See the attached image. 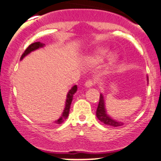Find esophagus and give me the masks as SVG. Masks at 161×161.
<instances>
[{"instance_id":"1","label":"esophagus","mask_w":161,"mask_h":161,"mask_svg":"<svg viewBox=\"0 0 161 161\" xmlns=\"http://www.w3.org/2000/svg\"><path fill=\"white\" fill-rule=\"evenodd\" d=\"M94 84V82L92 80H88L87 82H86L85 83V86L86 87V88H90V87H92V86H93Z\"/></svg>"}]
</instances>
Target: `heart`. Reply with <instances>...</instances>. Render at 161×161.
Instances as JSON below:
<instances>
[{"instance_id": "b5f03b06", "label": "heart", "mask_w": 161, "mask_h": 161, "mask_svg": "<svg viewBox=\"0 0 161 161\" xmlns=\"http://www.w3.org/2000/svg\"><path fill=\"white\" fill-rule=\"evenodd\" d=\"M110 50L107 47H99L95 50L91 56L87 58V61L90 63H93V64H97L103 61V59L107 58L109 55ZM109 62L111 64H114L118 60V55L116 53H111L109 55Z\"/></svg>"}]
</instances>
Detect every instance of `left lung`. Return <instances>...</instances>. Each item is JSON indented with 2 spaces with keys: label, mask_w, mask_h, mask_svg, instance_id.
I'll list each match as a JSON object with an SVG mask.
<instances>
[{
  "label": "left lung",
  "mask_w": 161,
  "mask_h": 161,
  "mask_svg": "<svg viewBox=\"0 0 161 161\" xmlns=\"http://www.w3.org/2000/svg\"><path fill=\"white\" fill-rule=\"evenodd\" d=\"M147 83H148V76H147ZM97 117L101 122H103L105 125H108L113 126V127H118V126H121L123 125V122L114 119L108 114L106 110V106H105L104 97H103V95L102 93H100V101H99V104L97 109Z\"/></svg>",
  "instance_id": "1"
}]
</instances>
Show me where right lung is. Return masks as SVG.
<instances>
[{
    "label": "right lung",
    "instance_id": "obj_1",
    "mask_svg": "<svg viewBox=\"0 0 161 161\" xmlns=\"http://www.w3.org/2000/svg\"><path fill=\"white\" fill-rule=\"evenodd\" d=\"M45 46L44 43H40V42H36V43H32V44L30 45V46L27 47V49L25 50L23 53H22V57H21L20 60L22 61L25 56L30 53L31 52L34 51V50H36L40 48L43 47ZM77 86L75 85L73 86L71 88V90L68 92L67 93V97H66V100H65V105H64V111H63L62 114H61V116L58 118L57 121H55L54 122L56 124L58 125H61V123H63L64 121V120L68 118L69 116V111H70V107H71V101H72V99H73V95L77 91Z\"/></svg>",
    "mask_w": 161,
    "mask_h": 161
}]
</instances>
